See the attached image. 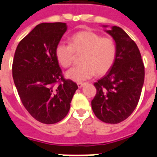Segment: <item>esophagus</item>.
<instances>
[{
	"instance_id": "obj_1",
	"label": "esophagus",
	"mask_w": 157,
	"mask_h": 157,
	"mask_svg": "<svg viewBox=\"0 0 157 157\" xmlns=\"http://www.w3.org/2000/svg\"><path fill=\"white\" fill-rule=\"evenodd\" d=\"M86 83H83V82H77V86H78L79 88H81Z\"/></svg>"
}]
</instances>
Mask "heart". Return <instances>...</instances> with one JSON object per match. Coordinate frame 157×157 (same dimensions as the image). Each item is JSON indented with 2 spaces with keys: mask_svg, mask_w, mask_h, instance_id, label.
Segmentation results:
<instances>
[{
  "mask_svg": "<svg viewBox=\"0 0 157 157\" xmlns=\"http://www.w3.org/2000/svg\"><path fill=\"white\" fill-rule=\"evenodd\" d=\"M75 54H82L81 65L67 71L66 76L82 81L94 74L103 76L112 68L117 58V44L112 37H102L93 31H82L71 36L69 45L59 43L55 48L57 59L63 67L74 63Z\"/></svg>",
  "mask_w": 157,
  "mask_h": 157,
  "instance_id": "heart-1",
  "label": "heart"
}]
</instances>
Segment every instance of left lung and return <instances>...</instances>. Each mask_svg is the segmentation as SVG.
Returning a JSON list of instances; mask_svg holds the SVG:
<instances>
[{
    "mask_svg": "<svg viewBox=\"0 0 157 157\" xmlns=\"http://www.w3.org/2000/svg\"><path fill=\"white\" fill-rule=\"evenodd\" d=\"M106 32L116 41L117 58L107 73L94 84L97 93L91 106L100 121L117 124L128 118L137 107L145 71L139 48L128 34L117 26Z\"/></svg>",
    "mask_w": 157,
    "mask_h": 157,
    "instance_id": "left-lung-1",
    "label": "left lung"
}]
</instances>
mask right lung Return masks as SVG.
Masks as SVG:
<instances>
[{"label":"right lung","instance_id":"right-lung-1","mask_svg":"<svg viewBox=\"0 0 157 157\" xmlns=\"http://www.w3.org/2000/svg\"><path fill=\"white\" fill-rule=\"evenodd\" d=\"M66 31L65 23H40L18 43L14 53L12 74L19 98L31 116L44 124L66 117L78 89L64 78L55 55Z\"/></svg>","mask_w":157,"mask_h":157}]
</instances>
